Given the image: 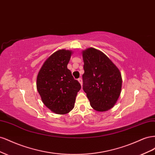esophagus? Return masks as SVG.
<instances>
[{"mask_svg": "<svg viewBox=\"0 0 155 155\" xmlns=\"http://www.w3.org/2000/svg\"><path fill=\"white\" fill-rule=\"evenodd\" d=\"M78 81L79 82V83L81 84V85H82V79L80 78H79V79H78Z\"/></svg>", "mask_w": 155, "mask_h": 155, "instance_id": "obj_1", "label": "esophagus"}]
</instances>
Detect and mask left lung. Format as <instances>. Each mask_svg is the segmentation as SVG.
I'll use <instances>...</instances> for the list:
<instances>
[{
    "mask_svg": "<svg viewBox=\"0 0 155 155\" xmlns=\"http://www.w3.org/2000/svg\"><path fill=\"white\" fill-rule=\"evenodd\" d=\"M83 89L94 109L104 112L113 107L120 95L122 78L107 56L94 48L82 51Z\"/></svg>",
    "mask_w": 155,
    "mask_h": 155,
    "instance_id": "8db88e82",
    "label": "left lung"
}]
</instances>
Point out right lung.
Segmentation results:
<instances>
[{
  "mask_svg": "<svg viewBox=\"0 0 155 155\" xmlns=\"http://www.w3.org/2000/svg\"><path fill=\"white\" fill-rule=\"evenodd\" d=\"M71 50H59L45 61L37 77L42 101L53 112L65 114L73 109L81 85L67 68Z\"/></svg>",
  "mask_w": 155,
  "mask_h": 155,
  "instance_id": "1",
  "label": "right lung"
}]
</instances>
